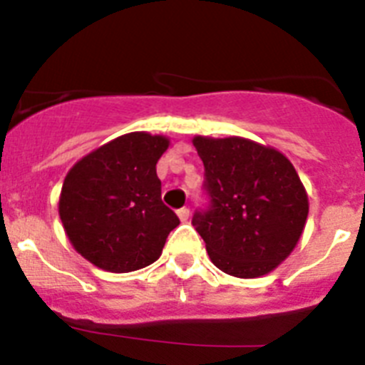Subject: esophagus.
<instances>
[{
	"mask_svg": "<svg viewBox=\"0 0 365 365\" xmlns=\"http://www.w3.org/2000/svg\"><path fill=\"white\" fill-rule=\"evenodd\" d=\"M177 215H179L180 221L186 222V221H188V219H190V210H188V208H180V210L177 212Z\"/></svg>",
	"mask_w": 365,
	"mask_h": 365,
	"instance_id": "1",
	"label": "esophagus"
}]
</instances>
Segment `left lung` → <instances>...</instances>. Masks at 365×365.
<instances>
[{
    "mask_svg": "<svg viewBox=\"0 0 365 365\" xmlns=\"http://www.w3.org/2000/svg\"><path fill=\"white\" fill-rule=\"evenodd\" d=\"M205 164L210 210L193 215L212 263L235 278H259L298 245L309 197L282 151L245 137L192 138Z\"/></svg>",
    "mask_w": 365,
    "mask_h": 365,
    "instance_id": "8db88e82",
    "label": "left lung"
}]
</instances>
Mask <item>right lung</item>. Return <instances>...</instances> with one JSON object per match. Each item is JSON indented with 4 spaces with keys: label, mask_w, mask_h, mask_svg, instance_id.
I'll return each instance as SVG.
<instances>
[{
    "label": "right lung",
    "mask_w": 365,
    "mask_h": 365,
    "mask_svg": "<svg viewBox=\"0 0 365 365\" xmlns=\"http://www.w3.org/2000/svg\"><path fill=\"white\" fill-rule=\"evenodd\" d=\"M164 135L133 131L78 160L63 179L58 214L71 245L108 272L144 269L163 254L179 217L160 199Z\"/></svg>",
    "instance_id": "obj_1"
}]
</instances>
